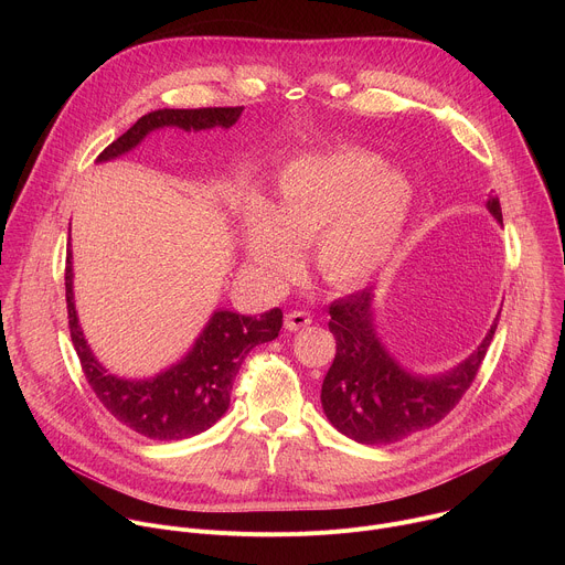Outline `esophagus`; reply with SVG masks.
<instances>
[{"instance_id": "1", "label": "esophagus", "mask_w": 565, "mask_h": 565, "mask_svg": "<svg viewBox=\"0 0 565 565\" xmlns=\"http://www.w3.org/2000/svg\"><path fill=\"white\" fill-rule=\"evenodd\" d=\"M310 321H312V317H310L308 310H290V312L286 315V319H284V327H286L288 331H299V329L308 327Z\"/></svg>"}]
</instances>
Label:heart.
Listing matches in <instances>:
<instances>
[{
  "mask_svg": "<svg viewBox=\"0 0 565 565\" xmlns=\"http://www.w3.org/2000/svg\"><path fill=\"white\" fill-rule=\"evenodd\" d=\"M405 174L362 149L292 160L277 179L273 207L253 199L244 212L248 262L266 277L299 268L297 246L315 241L319 273L335 286H360L393 257L412 212Z\"/></svg>",
  "mask_w": 565,
  "mask_h": 565,
  "instance_id": "obj_1",
  "label": "heart"
}]
</instances>
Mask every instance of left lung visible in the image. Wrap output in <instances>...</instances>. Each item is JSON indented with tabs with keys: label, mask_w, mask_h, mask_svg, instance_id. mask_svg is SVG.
Listing matches in <instances>:
<instances>
[{
	"label": "left lung",
	"mask_w": 565,
	"mask_h": 565,
	"mask_svg": "<svg viewBox=\"0 0 565 565\" xmlns=\"http://www.w3.org/2000/svg\"><path fill=\"white\" fill-rule=\"evenodd\" d=\"M492 216L503 223L499 199L488 201ZM373 292L358 290L331 303L329 329L338 353L321 384V407L331 425L362 445H388L438 425L471 386L497 333L456 369L443 375H414L382 347L373 324Z\"/></svg>",
	"instance_id": "obj_1"
}]
</instances>
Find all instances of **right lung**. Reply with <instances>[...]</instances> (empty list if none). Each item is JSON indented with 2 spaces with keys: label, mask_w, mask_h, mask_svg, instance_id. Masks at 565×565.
Segmentation results:
<instances>
[{
  "label": "right lung",
  "mask_w": 565,
  "mask_h": 565,
  "mask_svg": "<svg viewBox=\"0 0 565 565\" xmlns=\"http://www.w3.org/2000/svg\"><path fill=\"white\" fill-rule=\"evenodd\" d=\"M244 107H203V109H158L145 114L120 138L98 156V163L118 158L134 149L149 131L160 127H179L201 131L212 127H232ZM68 331L75 353L83 364L103 407L122 425L151 440H183L210 429L230 407L234 377L246 355L266 342H273L281 329V308L259 317L216 310L207 327L194 342L192 351L149 380H122L105 371L94 358L83 329L77 324L73 303V262L66 250L64 268Z\"/></svg>",
  "instance_id": "add662e5"
}]
</instances>
